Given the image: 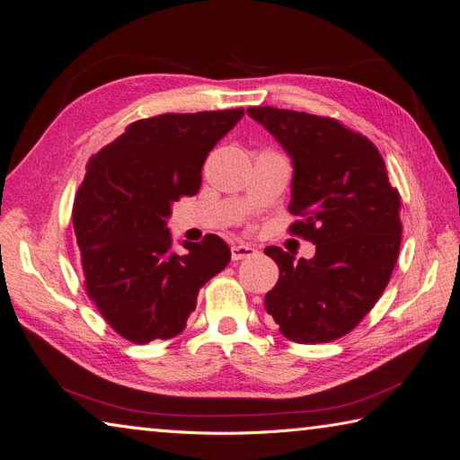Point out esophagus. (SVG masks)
<instances>
[{
	"label": "esophagus",
	"instance_id": "1",
	"mask_svg": "<svg viewBox=\"0 0 460 460\" xmlns=\"http://www.w3.org/2000/svg\"><path fill=\"white\" fill-rule=\"evenodd\" d=\"M256 252H258V250L252 248L250 243H242V242H240V243H232V260H234V261L252 258Z\"/></svg>",
	"mask_w": 460,
	"mask_h": 460
}]
</instances>
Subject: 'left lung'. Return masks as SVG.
Instances as JSON below:
<instances>
[{"instance_id":"1","label":"left lung","mask_w":460,"mask_h":460,"mask_svg":"<svg viewBox=\"0 0 460 460\" xmlns=\"http://www.w3.org/2000/svg\"><path fill=\"white\" fill-rule=\"evenodd\" d=\"M293 163L289 232L316 246L295 261L265 248L279 279L265 309L293 342H331L350 332L382 297L402 243L400 192L368 137L332 118L271 106L248 108Z\"/></svg>"}]
</instances>
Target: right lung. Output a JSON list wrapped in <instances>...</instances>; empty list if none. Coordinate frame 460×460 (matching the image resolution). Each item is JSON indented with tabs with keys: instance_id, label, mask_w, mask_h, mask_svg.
I'll return each mask as SVG.
<instances>
[{
	"instance_id": "right-lung-1",
	"label": "right lung",
	"mask_w": 460,
	"mask_h": 460,
	"mask_svg": "<svg viewBox=\"0 0 460 460\" xmlns=\"http://www.w3.org/2000/svg\"><path fill=\"white\" fill-rule=\"evenodd\" d=\"M243 108L137 119L88 161L73 222L88 297L136 344L185 331L200 288L230 261L217 234L172 250L171 204L197 195L208 153Z\"/></svg>"
}]
</instances>
